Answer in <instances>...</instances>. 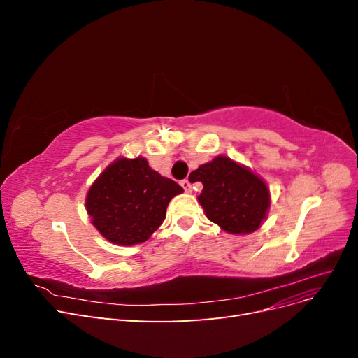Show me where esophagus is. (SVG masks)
Listing matches in <instances>:
<instances>
[{
  "label": "esophagus",
  "mask_w": 358,
  "mask_h": 358,
  "mask_svg": "<svg viewBox=\"0 0 358 358\" xmlns=\"http://www.w3.org/2000/svg\"><path fill=\"white\" fill-rule=\"evenodd\" d=\"M180 185L183 189H185V192H191V182L188 179L180 180Z\"/></svg>",
  "instance_id": "esophagus-1"
}]
</instances>
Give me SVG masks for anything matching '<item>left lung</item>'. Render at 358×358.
I'll return each instance as SVG.
<instances>
[{
  "instance_id": "8db88e82",
  "label": "left lung",
  "mask_w": 358,
  "mask_h": 358,
  "mask_svg": "<svg viewBox=\"0 0 358 358\" xmlns=\"http://www.w3.org/2000/svg\"><path fill=\"white\" fill-rule=\"evenodd\" d=\"M203 183L197 197L208 220L230 234H249L267 218L270 191L263 178L225 155L192 171Z\"/></svg>"
}]
</instances>
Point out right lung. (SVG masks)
Instances as JSON below:
<instances>
[{
  "label": "right lung",
  "instance_id": "1",
  "mask_svg": "<svg viewBox=\"0 0 358 358\" xmlns=\"http://www.w3.org/2000/svg\"><path fill=\"white\" fill-rule=\"evenodd\" d=\"M180 192L182 187L150 169L146 158L119 157L94 180L85 206L104 239L133 246L158 230L170 200Z\"/></svg>",
  "mask_w": 358,
  "mask_h": 358
}]
</instances>
